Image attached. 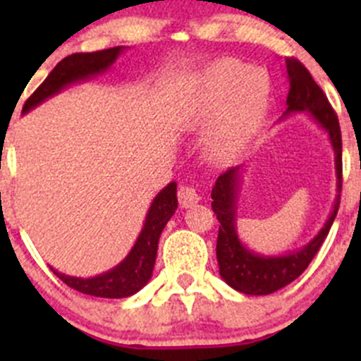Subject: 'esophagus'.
<instances>
[{"mask_svg": "<svg viewBox=\"0 0 361 361\" xmlns=\"http://www.w3.org/2000/svg\"><path fill=\"white\" fill-rule=\"evenodd\" d=\"M199 199L201 197H199L197 190L194 187H190V185H180V188H178V201H180L181 207L194 206V204L199 202Z\"/></svg>", "mask_w": 361, "mask_h": 361, "instance_id": "esophagus-1", "label": "esophagus"}]
</instances>
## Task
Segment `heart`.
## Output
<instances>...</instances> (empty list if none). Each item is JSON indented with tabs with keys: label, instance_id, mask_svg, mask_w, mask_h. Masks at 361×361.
Masks as SVG:
<instances>
[{
	"label": "heart",
	"instance_id": "1",
	"mask_svg": "<svg viewBox=\"0 0 361 361\" xmlns=\"http://www.w3.org/2000/svg\"><path fill=\"white\" fill-rule=\"evenodd\" d=\"M267 101L269 82L262 71L234 59L207 68L199 80L194 122L207 126L221 115L207 136V155L216 162L238 159L257 133Z\"/></svg>",
	"mask_w": 361,
	"mask_h": 361
}]
</instances>
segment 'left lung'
I'll list each match as a JSON object with an SVG mask.
<instances>
[{
    "label": "left lung",
    "instance_id": "obj_1",
    "mask_svg": "<svg viewBox=\"0 0 361 361\" xmlns=\"http://www.w3.org/2000/svg\"><path fill=\"white\" fill-rule=\"evenodd\" d=\"M290 90L286 97V111L283 118L292 113L307 111L316 120L322 129L329 133L330 143L336 152V171H337V199L334 209L326 220L325 227L318 232L312 241L304 248L292 251L281 257H265L253 253L239 241L235 231V199H238L239 169L231 167L216 178L213 192H211V207L220 221L216 239V260L220 265V276L228 286L246 295H269L281 290L283 286L295 281L302 272L307 269L314 255L322 248L323 241L329 235L330 227L337 216L338 204H341L342 190V137L338 126L337 113L330 106L322 87L312 80L311 73L300 61L288 57L286 59Z\"/></svg>",
    "mask_w": 361,
    "mask_h": 361
}]
</instances>
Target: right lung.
Returning a JSON list of instances; mask_svg holds the SVG:
<instances>
[{"mask_svg":"<svg viewBox=\"0 0 361 361\" xmlns=\"http://www.w3.org/2000/svg\"><path fill=\"white\" fill-rule=\"evenodd\" d=\"M122 52L123 47H113V49L97 50V52L71 54V56L64 57L50 71V75L43 80L42 85L29 96V99L24 103L23 113L32 110L39 103L52 97L54 94H57L64 87L71 85V83L82 82V80L106 71ZM176 183L173 181L164 190H160L157 197L154 199L147 218H145L143 231H141L136 245L133 246L130 253L116 267L104 272V274L96 276V278L87 279L61 274L56 269H52L54 274L61 281L66 283L69 288L76 290L80 293L94 295V297L123 298L140 292L147 285L148 279L152 278L155 257H157L159 238L169 218L176 211Z\"/></svg>","mask_w":361,"mask_h":361,"instance_id":"obj_1","label":"right lung"}]
</instances>
